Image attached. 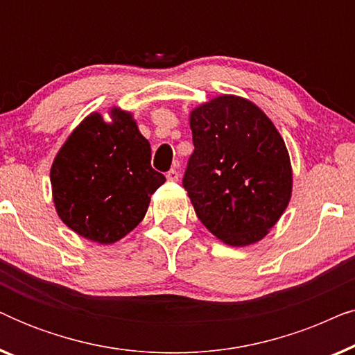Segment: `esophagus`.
I'll list each match as a JSON object with an SVG mask.
<instances>
[{"mask_svg":"<svg viewBox=\"0 0 355 355\" xmlns=\"http://www.w3.org/2000/svg\"><path fill=\"white\" fill-rule=\"evenodd\" d=\"M166 179H168V181H178V179H179V173H178V169H174V168H171V169H169V171L166 173Z\"/></svg>","mask_w":355,"mask_h":355,"instance_id":"34e87169","label":"esophagus"}]
</instances>
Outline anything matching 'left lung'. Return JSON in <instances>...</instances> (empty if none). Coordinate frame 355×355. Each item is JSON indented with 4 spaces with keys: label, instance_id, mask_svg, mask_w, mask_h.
Returning <instances> with one entry per match:
<instances>
[{
    "label": "left lung",
    "instance_id": "1",
    "mask_svg": "<svg viewBox=\"0 0 355 355\" xmlns=\"http://www.w3.org/2000/svg\"><path fill=\"white\" fill-rule=\"evenodd\" d=\"M193 152L182 186L198 220L230 245L266 236L291 198L284 140L254 103L225 95L191 114Z\"/></svg>",
    "mask_w": 355,
    "mask_h": 355
}]
</instances>
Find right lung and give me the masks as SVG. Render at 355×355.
Returning <instances> with one entry per match:
<instances>
[{
    "instance_id": "right-lung-1",
    "label": "right lung",
    "mask_w": 355,
    "mask_h": 355,
    "mask_svg": "<svg viewBox=\"0 0 355 355\" xmlns=\"http://www.w3.org/2000/svg\"><path fill=\"white\" fill-rule=\"evenodd\" d=\"M82 121L51 166L53 200L66 226L87 239L111 244L134 230L150 196L166 181L150 164L152 148L132 116L113 110Z\"/></svg>"
}]
</instances>
